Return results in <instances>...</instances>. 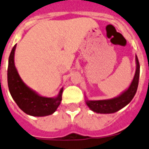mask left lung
<instances>
[{"label":"left lung","instance_id":"obj_1","mask_svg":"<svg viewBox=\"0 0 149 149\" xmlns=\"http://www.w3.org/2000/svg\"><path fill=\"white\" fill-rule=\"evenodd\" d=\"M139 69L140 67L138 57L136 54V72L128 88L117 97L110 99L88 100L86 95V105L89 107L90 110L97 113H113L123 108L132 101L137 91L139 79Z\"/></svg>","mask_w":149,"mask_h":149}]
</instances>
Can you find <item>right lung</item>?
<instances>
[{
  "label": "right lung",
  "instance_id": "add662e5",
  "mask_svg": "<svg viewBox=\"0 0 149 149\" xmlns=\"http://www.w3.org/2000/svg\"><path fill=\"white\" fill-rule=\"evenodd\" d=\"M17 45L11 51L8 61L7 82L10 93L19 107L26 114L33 117H45L54 113L61 104L63 88L57 95L47 98L36 92L26 85L15 66L14 55Z\"/></svg>",
  "mask_w": 149,
  "mask_h": 149
}]
</instances>
